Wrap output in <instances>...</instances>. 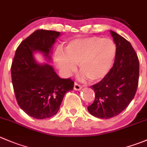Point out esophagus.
I'll return each instance as SVG.
<instances>
[{
	"label": "esophagus",
	"instance_id": "1",
	"mask_svg": "<svg viewBox=\"0 0 147 147\" xmlns=\"http://www.w3.org/2000/svg\"><path fill=\"white\" fill-rule=\"evenodd\" d=\"M81 89H82V86L78 83H77V82H75V84H74V90H80Z\"/></svg>",
	"mask_w": 147,
	"mask_h": 147
}]
</instances>
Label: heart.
Listing matches in <instances>:
<instances>
[{"label": "heart", "instance_id": "heart-1", "mask_svg": "<svg viewBox=\"0 0 147 147\" xmlns=\"http://www.w3.org/2000/svg\"><path fill=\"white\" fill-rule=\"evenodd\" d=\"M117 53L116 44L98 36L74 39L65 47V53L56 52L55 60L65 76L72 75L79 65L81 80L99 82L111 69Z\"/></svg>", "mask_w": 147, "mask_h": 147}]
</instances>
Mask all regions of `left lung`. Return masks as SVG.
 <instances>
[{"label": "left lung", "instance_id": "8db88e82", "mask_svg": "<svg viewBox=\"0 0 147 147\" xmlns=\"http://www.w3.org/2000/svg\"><path fill=\"white\" fill-rule=\"evenodd\" d=\"M117 48L113 67L105 78L92 85L94 102L88 106L89 113L99 119H111L127 108L137 90L139 62L130 42L110 31Z\"/></svg>", "mask_w": 147, "mask_h": 147}]
</instances>
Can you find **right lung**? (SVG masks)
<instances>
[{"instance_id": "1", "label": "right lung", "mask_w": 147, "mask_h": 147, "mask_svg": "<svg viewBox=\"0 0 147 147\" xmlns=\"http://www.w3.org/2000/svg\"><path fill=\"white\" fill-rule=\"evenodd\" d=\"M61 33L36 30L24 39L16 51L11 65V78L16 98L26 113L36 119L57 114L65 93L72 90L74 82L62 79L53 67L40 65L34 54L40 52L47 62L52 60V46Z\"/></svg>"}]
</instances>
